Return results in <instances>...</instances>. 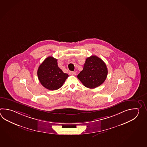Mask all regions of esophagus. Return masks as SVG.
Instances as JSON below:
<instances>
[{"instance_id":"obj_1","label":"esophagus","mask_w":147,"mask_h":147,"mask_svg":"<svg viewBox=\"0 0 147 147\" xmlns=\"http://www.w3.org/2000/svg\"><path fill=\"white\" fill-rule=\"evenodd\" d=\"M69 74L70 75H74V76H75V75H76V72H75V71H70L69 72Z\"/></svg>"}]
</instances>
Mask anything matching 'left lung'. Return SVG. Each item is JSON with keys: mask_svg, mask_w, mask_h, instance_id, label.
I'll return each instance as SVG.
<instances>
[{"mask_svg": "<svg viewBox=\"0 0 147 147\" xmlns=\"http://www.w3.org/2000/svg\"><path fill=\"white\" fill-rule=\"evenodd\" d=\"M107 74V67L103 60L96 56H91L86 60L83 70L77 78L86 87L94 89L103 84Z\"/></svg>", "mask_w": 147, "mask_h": 147, "instance_id": "left-lung-1", "label": "left lung"}]
</instances>
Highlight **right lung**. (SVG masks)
<instances>
[{
  "mask_svg": "<svg viewBox=\"0 0 147 147\" xmlns=\"http://www.w3.org/2000/svg\"><path fill=\"white\" fill-rule=\"evenodd\" d=\"M37 75L41 84L50 90L61 87L69 76L60 69L57 59L51 56L47 57L39 66Z\"/></svg>",
  "mask_w": 147,
  "mask_h": 147,
  "instance_id": "right-lung-1",
  "label": "right lung"
}]
</instances>
